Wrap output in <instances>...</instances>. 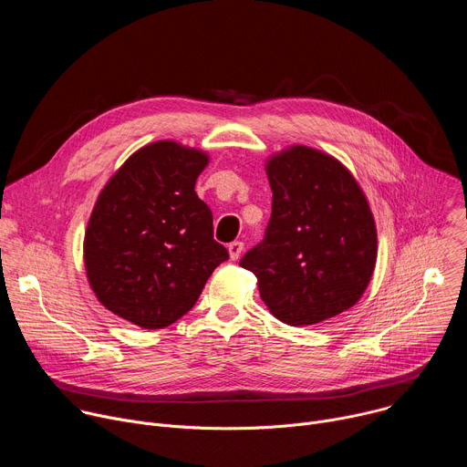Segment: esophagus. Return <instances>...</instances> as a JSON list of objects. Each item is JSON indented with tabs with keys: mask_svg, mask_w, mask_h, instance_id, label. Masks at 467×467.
<instances>
[{
	"mask_svg": "<svg viewBox=\"0 0 467 467\" xmlns=\"http://www.w3.org/2000/svg\"><path fill=\"white\" fill-rule=\"evenodd\" d=\"M229 256H231V260H238L240 258V254H242V251H244V244L242 242H238V240H234V242H231L229 244Z\"/></svg>",
	"mask_w": 467,
	"mask_h": 467,
	"instance_id": "obj_1",
	"label": "esophagus"
}]
</instances>
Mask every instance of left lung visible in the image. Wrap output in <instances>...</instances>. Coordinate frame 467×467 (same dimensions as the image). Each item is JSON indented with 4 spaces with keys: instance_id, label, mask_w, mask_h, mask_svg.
<instances>
[{
    "instance_id": "8db88e82",
    "label": "left lung",
    "mask_w": 467,
    "mask_h": 467,
    "mask_svg": "<svg viewBox=\"0 0 467 467\" xmlns=\"http://www.w3.org/2000/svg\"><path fill=\"white\" fill-rule=\"evenodd\" d=\"M265 173L272 218L240 265L288 325L342 314L358 303L377 262V227L362 188L340 161L306 146L275 153Z\"/></svg>"
}]
</instances>
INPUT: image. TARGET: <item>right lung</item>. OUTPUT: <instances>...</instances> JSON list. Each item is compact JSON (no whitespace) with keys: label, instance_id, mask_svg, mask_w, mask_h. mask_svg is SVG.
<instances>
[{"label":"right lung","instance_id":"add662e5","mask_svg":"<svg viewBox=\"0 0 467 467\" xmlns=\"http://www.w3.org/2000/svg\"><path fill=\"white\" fill-rule=\"evenodd\" d=\"M209 155L173 140L132 153L99 192L85 233V268L98 301L142 328L184 316L229 258L213 213L195 193Z\"/></svg>","mask_w":467,"mask_h":467}]
</instances>
